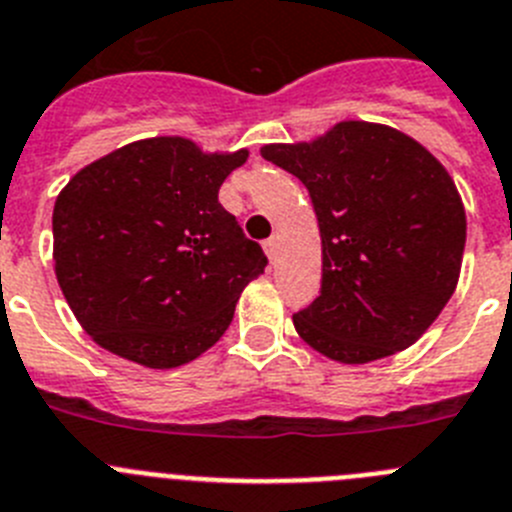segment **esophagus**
<instances>
[{
	"instance_id": "obj_1",
	"label": "esophagus",
	"mask_w": 512,
	"mask_h": 512,
	"mask_svg": "<svg viewBox=\"0 0 512 512\" xmlns=\"http://www.w3.org/2000/svg\"><path fill=\"white\" fill-rule=\"evenodd\" d=\"M262 247H265V255L270 257V262H275V257H278V237H270L262 242Z\"/></svg>"
}]
</instances>
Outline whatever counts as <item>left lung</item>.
<instances>
[{
  "label": "left lung",
  "mask_w": 512,
  "mask_h": 512,
  "mask_svg": "<svg viewBox=\"0 0 512 512\" xmlns=\"http://www.w3.org/2000/svg\"><path fill=\"white\" fill-rule=\"evenodd\" d=\"M260 155L308 188L321 232V296L293 313L308 347L344 365L408 349L449 303L467 216L444 165L388 124L339 122Z\"/></svg>",
  "instance_id": "8db88e82"
}]
</instances>
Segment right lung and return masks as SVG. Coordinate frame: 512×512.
<instances>
[{
  "mask_svg": "<svg viewBox=\"0 0 512 512\" xmlns=\"http://www.w3.org/2000/svg\"><path fill=\"white\" fill-rule=\"evenodd\" d=\"M247 155L150 137L94 160L58 193L55 278L99 347L170 370L222 339L267 265L219 204L224 178Z\"/></svg>",
  "mask_w": 512,
  "mask_h": 512,
  "instance_id": "right-lung-1",
  "label": "right lung"
}]
</instances>
